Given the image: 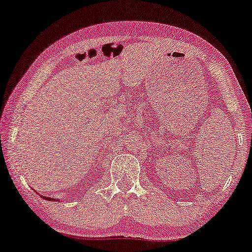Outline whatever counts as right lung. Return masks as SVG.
Here are the masks:
<instances>
[{
    "mask_svg": "<svg viewBox=\"0 0 252 252\" xmlns=\"http://www.w3.org/2000/svg\"><path fill=\"white\" fill-rule=\"evenodd\" d=\"M42 198L46 199V200H53V199H52V198H46V196H42Z\"/></svg>",
    "mask_w": 252,
    "mask_h": 252,
    "instance_id": "1",
    "label": "right lung"
}]
</instances>
